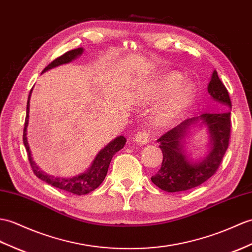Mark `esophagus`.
I'll list each match as a JSON object with an SVG mask.
<instances>
[{
  "label": "esophagus",
  "mask_w": 252,
  "mask_h": 252,
  "mask_svg": "<svg viewBox=\"0 0 252 252\" xmlns=\"http://www.w3.org/2000/svg\"><path fill=\"white\" fill-rule=\"evenodd\" d=\"M134 140H135V143L138 145H146L149 142V133L146 131H140L136 134Z\"/></svg>",
  "instance_id": "34e87169"
}]
</instances>
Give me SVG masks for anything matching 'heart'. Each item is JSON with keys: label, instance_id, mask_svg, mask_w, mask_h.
<instances>
[{"label": "heart", "instance_id": "1", "mask_svg": "<svg viewBox=\"0 0 252 252\" xmlns=\"http://www.w3.org/2000/svg\"><path fill=\"white\" fill-rule=\"evenodd\" d=\"M195 87L186 83L185 76L176 71H168L156 76L143 87L139 102L151 104L165 99L158 107L153 120L158 126H165L174 121L189 108L195 97Z\"/></svg>", "mask_w": 252, "mask_h": 252}]
</instances>
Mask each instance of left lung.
<instances>
[{
	"mask_svg": "<svg viewBox=\"0 0 252 252\" xmlns=\"http://www.w3.org/2000/svg\"><path fill=\"white\" fill-rule=\"evenodd\" d=\"M207 89L215 101L232 107L229 92L218 77L217 71H214ZM200 121L201 124L208 126L211 135V151L204 160L193 162L184 153L183 140L189 126ZM230 136V112L205 113L183 121L158 139L163 154V161L159 172L151 177V181L166 192L187 191L202 185L217 172L229 147Z\"/></svg>",
	"mask_w": 252,
	"mask_h": 252,
	"instance_id": "8db88e82",
	"label": "left lung"
}]
</instances>
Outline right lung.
Instances as JSON below:
<instances>
[{
  "label": "right lung",
  "instance_id": "1",
  "mask_svg": "<svg viewBox=\"0 0 252 252\" xmlns=\"http://www.w3.org/2000/svg\"><path fill=\"white\" fill-rule=\"evenodd\" d=\"M83 52H84L83 48H76L65 52V54L58 57L57 59H55L51 63H49L48 65L44 68L43 73L48 71L50 68L59 66L61 64H65L73 61L78 56L83 54ZM32 89L30 91V94H29L28 103H27V116H26V121H25V127H23V144H25V147L27 149L28 158H29V161H30V165L32 167L33 173L36 175V177L42 179L48 185L56 187V188L65 192L73 193V194H76V195H84L93 190H95L105 179V176H106L107 171H108L109 163L112 161L114 155L117 153V151H119L120 149L125 147L126 142V137L118 136L117 138H115L113 142H110L106 147L103 148L97 154V156L95 157V159L93 161L89 169L83 174L77 175V176L65 178V177H59V176H52V175L44 173L33 161L32 156H31V150H30V147H29V143L27 138V127L29 124L30 96L32 93Z\"/></svg>",
  "mask_w": 252,
  "mask_h": 252
}]
</instances>
